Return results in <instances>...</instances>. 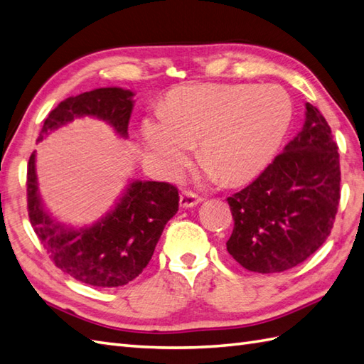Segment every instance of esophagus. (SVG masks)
Instances as JSON below:
<instances>
[{
  "label": "esophagus",
  "mask_w": 364,
  "mask_h": 364,
  "mask_svg": "<svg viewBox=\"0 0 364 364\" xmlns=\"http://www.w3.org/2000/svg\"><path fill=\"white\" fill-rule=\"evenodd\" d=\"M200 201H201V198L197 196V193H193L191 191H184L180 196V206L181 208H193V206H197Z\"/></svg>",
  "instance_id": "obj_1"
}]
</instances>
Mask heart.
Masks as SVG:
<instances>
[{
  "label": "heart",
  "instance_id": "obj_1",
  "mask_svg": "<svg viewBox=\"0 0 364 364\" xmlns=\"http://www.w3.org/2000/svg\"><path fill=\"white\" fill-rule=\"evenodd\" d=\"M291 119V102L279 87L200 83L168 92L163 117H149L142 133L168 172L186 163L191 142L223 183L257 173L274 155Z\"/></svg>",
  "mask_w": 364,
  "mask_h": 364
}]
</instances>
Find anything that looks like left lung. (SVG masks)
Returning a JSON list of instances; mask_svg holds the SVG:
<instances>
[{
	"mask_svg": "<svg viewBox=\"0 0 364 364\" xmlns=\"http://www.w3.org/2000/svg\"><path fill=\"white\" fill-rule=\"evenodd\" d=\"M340 181L331 127L316 107L306 104L296 136L255 181L228 197L234 218L228 252L262 274L299 265L332 231Z\"/></svg>",
	"mask_w": 364,
	"mask_h": 364,
	"instance_id": "left-lung-1",
	"label": "left lung"
}]
</instances>
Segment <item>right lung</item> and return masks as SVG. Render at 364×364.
<instances>
[{
	"mask_svg": "<svg viewBox=\"0 0 364 364\" xmlns=\"http://www.w3.org/2000/svg\"><path fill=\"white\" fill-rule=\"evenodd\" d=\"M133 92L97 88L68 97L45 119L37 141L71 122L95 116L127 138ZM28 214L31 225L57 268L75 281L92 287H121L147 267L166 223L178 210L176 186L159 181H133L112 213L90 228L71 230L50 217L38 196L36 154L28 163Z\"/></svg>",
	"mask_w": 364,
	"mask_h": 364,
	"instance_id": "obj_1",
	"label": "right lung"
}]
</instances>
